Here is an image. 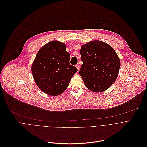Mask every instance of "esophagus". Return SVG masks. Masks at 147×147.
Wrapping results in <instances>:
<instances>
[{
	"label": "esophagus",
	"mask_w": 147,
	"mask_h": 147,
	"mask_svg": "<svg viewBox=\"0 0 147 147\" xmlns=\"http://www.w3.org/2000/svg\"><path fill=\"white\" fill-rule=\"evenodd\" d=\"M76 68H78V70L80 69V65H79V64H77V65H76Z\"/></svg>",
	"instance_id": "obj_1"
}]
</instances>
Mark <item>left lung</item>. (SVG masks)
Returning <instances> with one entry per match:
<instances>
[{
	"label": "left lung",
	"mask_w": 147,
	"mask_h": 147,
	"mask_svg": "<svg viewBox=\"0 0 147 147\" xmlns=\"http://www.w3.org/2000/svg\"><path fill=\"white\" fill-rule=\"evenodd\" d=\"M83 64L79 74L87 88L94 92L107 89L116 80L121 66L114 49L100 41L83 45L80 50Z\"/></svg>",
	"instance_id": "obj_1"
}]
</instances>
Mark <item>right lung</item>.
Here are the masks:
<instances>
[{"label": "right lung", "mask_w": 147, "mask_h": 147, "mask_svg": "<svg viewBox=\"0 0 147 147\" xmlns=\"http://www.w3.org/2000/svg\"><path fill=\"white\" fill-rule=\"evenodd\" d=\"M62 42L52 41L38 51L32 65L36 84L50 96L62 94L67 88L78 69L69 64L70 54Z\"/></svg>", "instance_id": "add662e5"}]
</instances>
